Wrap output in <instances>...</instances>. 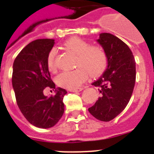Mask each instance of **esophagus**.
<instances>
[{"mask_svg":"<svg viewBox=\"0 0 154 154\" xmlns=\"http://www.w3.org/2000/svg\"><path fill=\"white\" fill-rule=\"evenodd\" d=\"M84 88L83 87H80V88H77V89H70V92H80Z\"/></svg>","mask_w":154,"mask_h":154,"instance_id":"34e87169","label":"esophagus"}]
</instances>
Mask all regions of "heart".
<instances>
[{"label": "heart", "mask_w": 154, "mask_h": 154, "mask_svg": "<svg viewBox=\"0 0 154 154\" xmlns=\"http://www.w3.org/2000/svg\"><path fill=\"white\" fill-rule=\"evenodd\" d=\"M64 49L75 55V66L72 71H65L55 78L57 85L68 89H77L88 75L96 77L106 70L108 58L106 51L99 45H91L80 38H72L63 44ZM57 51L52 48L48 54L47 65L50 72H55Z\"/></svg>", "instance_id": "obj_1"}]
</instances>
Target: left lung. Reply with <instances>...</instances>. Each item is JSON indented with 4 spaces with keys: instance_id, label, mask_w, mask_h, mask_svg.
<instances>
[{
    "instance_id": "1",
    "label": "left lung",
    "mask_w": 154,
    "mask_h": 154,
    "mask_svg": "<svg viewBox=\"0 0 154 154\" xmlns=\"http://www.w3.org/2000/svg\"><path fill=\"white\" fill-rule=\"evenodd\" d=\"M97 42L106 52L107 69L92 85L99 87L101 96L89 108L100 121L109 122L127 106L136 82V62L126 44L109 33H101Z\"/></svg>"
}]
</instances>
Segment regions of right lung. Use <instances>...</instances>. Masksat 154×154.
Returning a JSON list of instances; mask_svg holds the SVG:
<instances>
[{"label": "right lung", "mask_w": 154, "mask_h": 154, "mask_svg": "<svg viewBox=\"0 0 154 154\" xmlns=\"http://www.w3.org/2000/svg\"><path fill=\"white\" fill-rule=\"evenodd\" d=\"M54 39H38L23 48L13 64L12 85L21 113L31 124L47 129L55 126L65 111L63 97L67 93L55 88L47 65ZM55 89V96L45 97L44 89Z\"/></svg>", "instance_id": "right-lung-1"}]
</instances>
